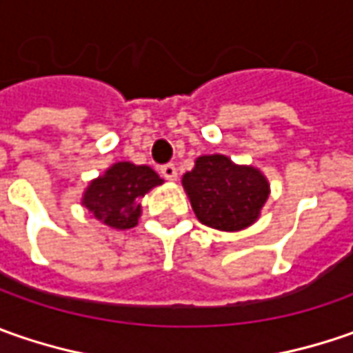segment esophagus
I'll list each match as a JSON object with an SVG mask.
<instances>
[{
  "label": "esophagus",
  "mask_w": 353,
  "mask_h": 353,
  "mask_svg": "<svg viewBox=\"0 0 353 353\" xmlns=\"http://www.w3.org/2000/svg\"><path fill=\"white\" fill-rule=\"evenodd\" d=\"M161 174L167 179V181H176V167L169 163V165H163L161 167Z\"/></svg>",
  "instance_id": "obj_1"
}]
</instances>
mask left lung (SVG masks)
Segmentation results:
<instances>
[{
	"instance_id": "left-lung-1",
	"label": "left lung",
	"mask_w": 353,
	"mask_h": 353,
	"mask_svg": "<svg viewBox=\"0 0 353 353\" xmlns=\"http://www.w3.org/2000/svg\"><path fill=\"white\" fill-rule=\"evenodd\" d=\"M196 218L208 228L239 232L261 214L269 183L255 167L236 165L225 155H202L183 176Z\"/></svg>"
}]
</instances>
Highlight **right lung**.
<instances>
[{"label": "right lung", "mask_w": 353, "mask_h": 353, "mask_svg": "<svg viewBox=\"0 0 353 353\" xmlns=\"http://www.w3.org/2000/svg\"><path fill=\"white\" fill-rule=\"evenodd\" d=\"M163 179L147 165L121 161L88 184L82 206L110 228L129 230L141 216V198Z\"/></svg>", "instance_id": "add662e5"}]
</instances>
